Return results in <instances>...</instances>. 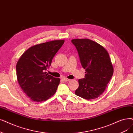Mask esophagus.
<instances>
[{
	"mask_svg": "<svg viewBox=\"0 0 133 133\" xmlns=\"http://www.w3.org/2000/svg\"><path fill=\"white\" fill-rule=\"evenodd\" d=\"M63 80L65 81V82H69V81L71 80V79L66 78H63Z\"/></svg>",
	"mask_w": 133,
	"mask_h": 133,
	"instance_id": "34e87169",
	"label": "esophagus"
}]
</instances>
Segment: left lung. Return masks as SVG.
I'll return each mask as SVG.
<instances>
[{"label":"left lung","instance_id":"obj_1","mask_svg":"<svg viewBox=\"0 0 133 133\" xmlns=\"http://www.w3.org/2000/svg\"><path fill=\"white\" fill-rule=\"evenodd\" d=\"M78 51L80 62L85 69V78L78 80L75 91L78 96L93 99L105 91L114 73L108 51L102 45L88 38L72 39Z\"/></svg>","mask_w":133,"mask_h":133}]
</instances>
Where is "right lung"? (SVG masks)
Returning a JSON list of instances; mask_svg holds the SVG:
<instances>
[{
  "label": "right lung",
  "mask_w": 133,
  "mask_h": 133,
  "mask_svg": "<svg viewBox=\"0 0 133 133\" xmlns=\"http://www.w3.org/2000/svg\"><path fill=\"white\" fill-rule=\"evenodd\" d=\"M64 42L63 39L54 40L33 45L17 62V81L31 101H45L55 94L60 79L50 76L46 71Z\"/></svg>",
  "instance_id": "1"
}]
</instances>
